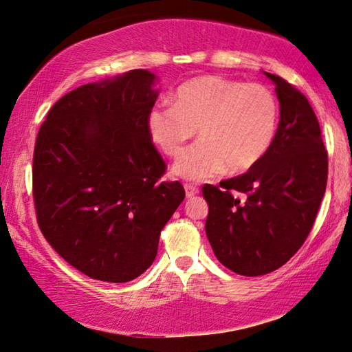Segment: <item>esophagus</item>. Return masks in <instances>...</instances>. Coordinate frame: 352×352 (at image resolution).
Masks as SVG:
<instances>
[{
	"mask_svg": "<svg viewBox=\"0 0 352 352\" xmlns=\"http://www.w3.org/2000/svg\"><path fill=\"white\" fill-rule=\"evenodd\" d=\"M185 192H186V197H194V196H197V194H199V188L191 185V183H186Z\"/></svg>",
	"mask_w": 352,
	"mask_h": 352,
	"instance_id": "34e87169",
	"label": "esophagus"
}]
</instances>
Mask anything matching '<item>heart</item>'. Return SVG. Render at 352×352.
<instances>
[{"label":"heart","mask_w":352,"mask_h":352,"mask_svg":"<svg viewBox=\"0 0 352 352\" xmlns=\"http://www.w3.org/2000/svg\"><path fill=\"white\" fill-rule=\"evenodd\" d=\"M278 103L261 85L200 76L177 89L174 104L160 103L147 116L152 142L167 156H178L194 135L200 141L174 164V174L205 180L254 169L277 135Z\"/></svg>","instance_id":"1"}]
</instances>
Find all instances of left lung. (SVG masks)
Segmentation results:
<instances>
[{"mask_svg":"<svg viewBox=\"0 0 352 352\" xmlns=\"http://www.w3.org/2000/svg\"><path fill=\"white\" fill-rule=\"evenodd\" d=\"M274 144L246 174L205 185V232L216 258L236 274L255 277L285 265L314 227L326 192L327 152L309 100L280 76Z\"/></svg>","mask_w":352,"mask_h":352,"instance_id":"left-lung-1","label":"left lung"}]
</instances>
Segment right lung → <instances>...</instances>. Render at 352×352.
<instances>
[{
  "label": "right lung",
  "instance_id": "add662e5",
  "mask_svg": "<svg viewBox=\"0 0 352 352\" xmlns=\"http://www.w3.org/2000/svg\"><path fill=\"white\" fill-rule=\"evenodd\" d=\"M155 82L152 72L136 69L80 86L38 130V227L67 263L96 280L124 283L147 271L185 199L180 182H160L166 164L147 131Z\"/></svg>",
  "mask_w": 352,
  "mask_h": 352
}]
</instances>
